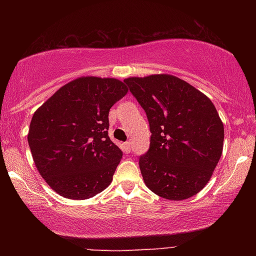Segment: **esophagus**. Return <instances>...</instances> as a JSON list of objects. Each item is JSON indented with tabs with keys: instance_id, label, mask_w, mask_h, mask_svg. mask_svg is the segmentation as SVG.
Masks as SVG:
<instances>
[{
	"instance_id": "34e87169",
	"label": "esophagus",
	"mask_w": 256,
	"mask_h": 256,
	"mask_svg": "<svg viewBox=\"0 0 256 256\" xmlns=\"http://www.w3.org/2000/svg\"><path fill=\"white\" fill-rule=\"evenodd\" d=\"M124 152H130V150H132V142L130 141H127L124 144Z\"/></svg>"
}]
</instances>
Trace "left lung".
<instances>
[{
	"label": "left lung",
	"mask_w": 256,
	"mask_h": 256,
	"mask_svg": "<svg viewBox=\"0 0 256 256\" xmlns=\"http://www.w3.org/2000/svg\"><path fill=\"white\" fill-rule=\"evenodd\" d=\"M148 118L150 146L140 156L149 190L184 200L208 184L222 154L224 124L200 90L174 76L124 80Z\"/></svg>",
	"instance_id": "left-lung-1"
}]
</instances>
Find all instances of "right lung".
Returning a JSON list of instances; mask_svg holds the SVG:
<instances>
[{"label": "right lung", "instance_id": "obj_1", "mask_svg": "<svg viewBox=\"0 0 256 256\" xmlns=\"http://www.w3.org/2000/svg\"><path fill=\"white\" fill-rule=\"evenodd\" d=\"M127 92L118 79L82 76L34 113L28 134L34 162L62 197L88 199L112 183L122 152L108 136V113Z\"/></svg>", "mask_w": 256, "mask_h": 256}]
</instances>
